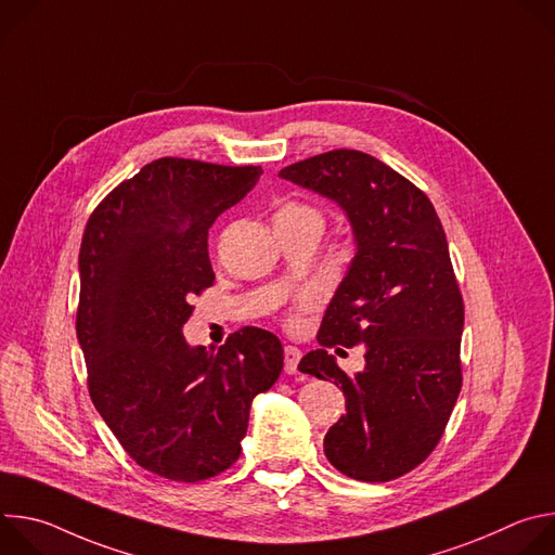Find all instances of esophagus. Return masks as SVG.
<instances>
[{"instance_id": "1", "label": "esophagus", "mask_w": 555, "mask_h": 555, "mask_svg": "<svg viewBox=\"0 0 555 555\" xmlns=\"http://www.w3.org/2000/svg\"><path fill=\"white\" fill-rule=\"evenodd\" d=\"M285 373H296V369H298V362H300V358H302V351L298 349V347H292V345H287L285 347Z\"/></svg>"}]
</instances>
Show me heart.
Returning a JSON list of instances; mask_svg holds the SVG:
<instances>
[{
    "instance_id": "b5f03b06",
    "label": "heart",
    "mask_w": 555,
    "mask_h": 555,
    "mask_svg": "<svg viewBox=\"0 0 555 555\" xmlns=\"http://www.w3.org/2000/svg\"><path fill=\"white\" fill-rule=\"evenodd\" d=\"M276 217H283V219H313V221H321L323 223V217L321 212L307 206V204H298V202H287L279 208ZM315 302H319V298H315L313 292H300L292 298V305L285 313V323L289 327H298L300 325V313L309 311L315 307Z\"/></svg>"
}]
</instances>
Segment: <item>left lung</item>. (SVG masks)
I'll return each mask as SVG.
<instances>
[{
    "label": "left lung",
    "mask_w": 555,
    "mask_h": 555,
    "mask_svg": "<svg viewBox=\"0 0 555 555\" xmlns=\"http://www.w3.org/2000/svg\"><path fill=\"white\" fill-rule=\"evenodd\" d=\"M281 178L338 202L356 257L298 369L343 386L347 415L325 435L347 477H404L437 448L461 392L463 296L433 202L377 157L334 149L285 167ZM364 344L365 369L347 376L328 349Z\"/></svg>",
    "instance_id": "left-lung-1"
}]
</instances>
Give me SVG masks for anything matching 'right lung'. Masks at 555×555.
Segmentation results:
<instances>
[{"mask_svg": "<svg viewBox=\"0 0 555 555\" xmlns=\"http://www.w3.org/2000/svg\"><path fill=\"white\" fill-rule=\"evenodd\" d=\"M261 167L160 157L90 215L78 270L76 336L90 398L144 469L197 483L242 454L255 395L283 371L281 340L242 327L210 351L182 327L215 281L208 228L259 182Z\"/></svg>", "mask_w": 555, "mask_h": 555, "instance_id": "add662e5", "label": "right lung"}]
</instances>
